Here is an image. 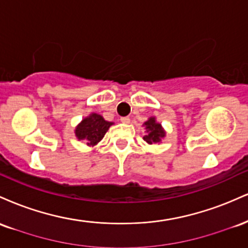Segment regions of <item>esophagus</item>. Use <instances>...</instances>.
<instances>
[{"mask_svg":"<svg viewBox=\"0 0 248 248\" xmlns=\"http://www.w3.org/2000/svg\"><path fill=\"white\" fill-rule=\"evenodd\" d=\"M120 121L122 122V124H129L130 119H129V116H122V118L120 119Z\"/></svg>","mask_w":248,"mask_h":248,"instance_id":"esophagus-1","label":"esophagus"}]
</instances>
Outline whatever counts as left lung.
Instances as JSON below:
<instances>
[{
	"instance_id": "8db88e82",
	"label": "left lung",
	"mask_w": 248,
	"mask_h": 248,
	"mask_svg": "<svg viewBox=\"0 0 248 248\" xmlns=\"http://www.w3.org/2000/svg\"><path fill=\"white\" fill-rule=\"evenodd\" d=\"M144 126L147 128L148 134L146 136H143V140L147 141L148 143L152 144L153 142H160L161 139L164 138V135H166L161 124L155 121V118H150L149 120L144 122Z\"/></svg>"
}]
</instances>
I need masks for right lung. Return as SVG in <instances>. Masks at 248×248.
<instances>
[{"label":"right lung","mask_w":248,"mask_h":248,"mask_svg":"<svg viewBox=\"0 0 248 248\" xmlns=\"http://www.w3.org/2000/svg\"><path fill=\"white\" fill-rule=\"evenodd\" d=\"M112 122H108L101 115L91 114L77 127L76 135L79 140H86L88 146H94L105 136Z\"/></svg>","instance_id":"right-lung-1"}]
</instances>
